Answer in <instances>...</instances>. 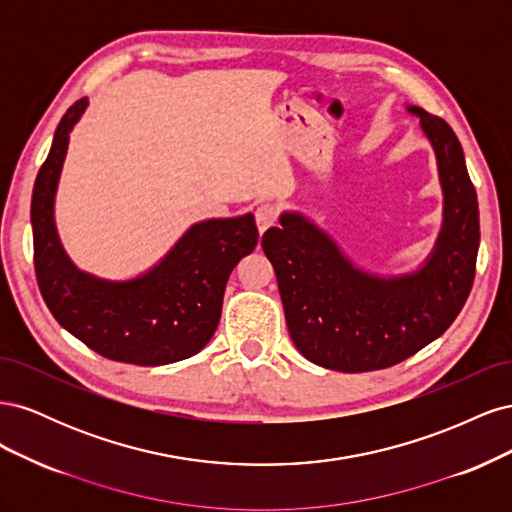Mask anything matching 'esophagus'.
Returning <instances> with one entry per match:
<instances>
[{
    "mask_svg": "<svg viewBox=\"0 0 512 512\" xmlns=\"http://www.w3.org/2000/svg\"><path fill=\"white\" fill-rule=\"evenodd\" d=\"M277 218H280V209L273 203H262L256 207V226L260 232H265L267 228L277 224Z\"/></svg>",
    "mask_w": 512,
    "mask_h": 512,
    "instance_id": "1",
    "label": "esophagus"
}]
</instances>
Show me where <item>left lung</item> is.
<instances>
[{
    "label": "left lung",
    "instance_id": "8db88e82",
    "mask_svg": "<svg viewBox=\"0 0 512 512\" xmlns=\"http://www.w3.org/2000/svg\"><path fill=\"white\" fill-rule=\"evenodd\" d=\"M436 151L444 222L425 265L408 275L378 277L356 269L337 243L301 213H282L262 235L288 333L320 367L359 374L397 365L438 339L466 305L480 241L478 200L453 128L418 106Z\"/></svg>",
    "mask_w": 512,
    "mask_h": 512
}]
</instances>
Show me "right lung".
Wrapping results in <instances>:
<instances>
[{
    "label": "right lung",
    "mask_w": 512,
    "mask_h": 512,
    "mask_svg": "<svg viewBox=\"0 0 512 512\" xmlns=\"http://www.w3.org/2000/svg\"><path fill=\"white\" fill-rule=\"evenodd\" d=\"M87 98L68 108L34 183V267L46 307L76 339L111 361L166 365L207 346L222 316L226 282L252 254L258 228L252 213L194 224L156 267L128 282L79 271L59 243L53 205L70 130Z\"/></svg>",
    "instance_id": "right-lung-1"
}]
</instances>
